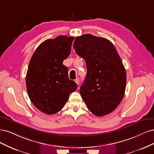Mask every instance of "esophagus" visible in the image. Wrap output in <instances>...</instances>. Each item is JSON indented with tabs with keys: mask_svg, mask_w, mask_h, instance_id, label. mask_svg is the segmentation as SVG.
Listing matches in <instances>:
<instances>
[{
	"mask_svg": "<svg viewBox=\"0 0 154 154\" xmlns=\"http://www.w3.org/2000/svg\"><path fill=\"white\" fill-rule=\"evenodd\" d=\"M75 81L77 83V84H78V85L79 84V83H80V81H79V78H77L75 80Z\"/></svg>",
	"mask_w": 154,
	"mask_h": 154,
	"instance_id": "obj_1",
	"label": "esophagus"
}]
</instances>
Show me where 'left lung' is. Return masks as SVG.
<instances>
[{
  "label": "left lung",
  "mask_w": 154,
  "mask_h": 154,
  "mask_svg": "<svg viewBox=\"0 0 154 154\" xmlns=\"http://www.w3.org/2000/svg\"><path fill=\"white\" fill-rule=\"evenodd\" d=\"M73 48L86 61L87 75L79 91L88 109L97 116L112 112L122 102L126 72L114 45L92 34L75 38Z\"/></svg>",
  "instance_id": "obj_1"
}]
</instances>
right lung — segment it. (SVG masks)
I'll use <instances>...</instances> for the list:
<instances>
[{
    "mask_svg": "<svg viewBox=\"0 0 154 154\" xmlns=\"http://www.w3.org/2000/svg\"><path fill=\"white\" fill-rule=\"evenodd\" d=\"M73 37L59 36L42 43L34 52L26 75V87L34 106L47 114L63 108L77 84L70 80L63 61L70 54Z\"/></svg>",
    "mask_w": 154,
    "mask_h": 154,
    "instance_id": "add662e5",
    "label": "right lung"
}]
</instances>
